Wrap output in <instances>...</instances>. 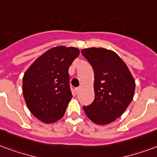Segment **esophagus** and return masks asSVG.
<instances>
[{
    "label": "esophagus",
    "instance_id": "obj_1",
    "mask_svg": "<svg viewBox=\"0 0 157 157\" xmlns=\"http://www.w3.org/2000/svg\"><path fill=\"white\" fill-rule=\"evenodd\" d=\"M80 90H81V88H80V87L75 88V93H76V94L79 93V91H80Z\"/></svg>",
    "mask_w": 157,
    "mask_h": 157
}]
</instances>
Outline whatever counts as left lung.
Wrapping results in <instances>:
<instances>
[{
  "instance_id": "1",
  "label": "left lung",
  "mask_w": 157,
  "mask_h": 157,
  "mask_svg": "<svg viewBox=\"0 0 157 157\" xmlns=\"http://www.w3.org/2000/svg\"><path fill=\"white\" fill-rule=\"evenodd\" d=\"M82 54L95 74V99L83 110L94 123L109 124L120 117L132 102L134 78L125 62L112 51L92 47L83 49Z\"/></svg>"
}]
</instances>
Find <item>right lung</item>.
<instances>
[{
	"mask_svg": "<svg viewBox=\"0 0 157 157\" xmlns=\"http://www.w3.org/2000/svg\"><path fill=\"white\" fill-rule=\"evenodd\" d=\"M80 54L78 48L57 46L38 57L23 76V96L37 119L53 123L65 114L72 97L68 69Z\"/></svg>",
	"mask_w": 157,
	"mask_h": 157,
	"instance_id": "1",
	"label": "right lung"
}]
</instances>
